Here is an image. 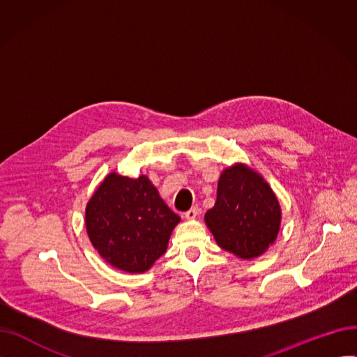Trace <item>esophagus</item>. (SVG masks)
<instances>
[{"label":"esophagus","mask_w":357,"mask_h":357,"mask_svg":"<svg viewBox=\"0 0 357 357\" xmlns=\"http://www.w3.org/2000/svg\"><path fill=\"white\" fill-rule=\"evenodd\" d=\"M198 213H199L198 207H192L191 210H188L186 213H183V217H185L186 220H194V218H197Z\"/></svg>","instance_id":"34e87169"}]
</instances>
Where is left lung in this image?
Returning a JSON list of instances; mask_svg holds the SVG:
<instances>
[{
    "instance_id": "8db88e82",
    "label": "left lung",
    "mask_w": 357,
    "mask_h": 357,
    "mask_svg": "<svg viewBox=\"0 0 357 357\" xmlns=\"http://www.w3.org/2000/svg\"><path fill=\"white\" fill-rule=\"evenodd\" d=\"M205 222L220 248L253 259L278 236L279 202L264 178L245 165H236L221 174L217 201L205 213Z\"/></svg>"
}]
</instances>
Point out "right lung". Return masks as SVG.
I'll return each mask as SVG.
<instances>
[{
    "label": "right lung",
    "instance_id": "obj_1",
    "mask_svg": "<svg viewBox=\"0 0 357 357\" xmlns=\"http://www.w3.org/2000/svg\"><path fill=\"white\" fill-rule=\"evenodd\" d=\"M92 246L109 265L140 273L167 248L179 215L142 175L136 179L109 174L92 195L85 211Z\"/></svg>",
    "mask_w": 357,
    "mask_h": 357
}]
</instances>
